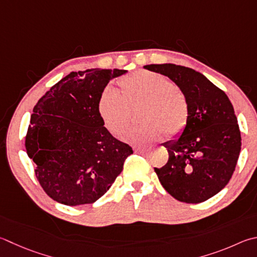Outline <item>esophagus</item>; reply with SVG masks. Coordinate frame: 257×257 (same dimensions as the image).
Here are the masks:
<instances>
[{
  "label": "esophagus",
  "mask_w": 257,
  "mask_h": 257,
  "mask_svg": "<svg viewBox=\"0 0 257 257\" xmlns=\"http://www.w3.org/2000/svg\"><path fill=\"white\" fill-rule=\"evenodd\" d=\"M134 151H135V153H138V154H142V153H145L147 151V148H145V147H135L134 148Z\"/></svg>",
  "instance_id": "obj_1"
}]
</instances>
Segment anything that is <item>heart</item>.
I'll list each match as a JSON object with an SVG mask.
<instances>
[{
  "instance_id": "b5f03b06",
  "label": "heart",
  "mask_w": 257,
  "mask_h": 257,
  "mask_svg": "<svg viewBox=\"0 0 257 257\" xmlns=\"http://www.w3.org/2000/svg\"><path fill=\"white\" fill-rule=\"evenodd\" d=\"M121 93L104 88L97 103L102 123L113 136H119L130 120V108L143 105V123L125 130L121 138L133 145H145L164 136L173 138L184 132L189 121L188 97L169 77L160 73L139 71L119 80Z\"/></svg>"
}]
</instances>
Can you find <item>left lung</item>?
<instances>
[{"instance_id": "left-lung-1", "label": "left lung", "mask_w": 257, "mask_h": 257, "mask_svg": "<svg viewBox=\"0 0 257 257\" xmlns=\"http://www.w3.org/2000/svg\"><path fill=\"white\" fill-rule=\"evenodd\" d=\"M144 67L170 77L190 106L184 132L163 144L169 161L155 167L158 180L181 202L206 201L225 188L238 161L241 137L234 106L225 92L192 68L175 64Z\"/></svg>"}]
</instances>
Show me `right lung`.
I'll list each match as a JSON object with an SVG mask.
<instances>
[{"label": "right lung", "instance_id": "obj_1", "mask_svg": "<svg viewBox=\"0 0 257 257\" xmlns=\"http://www.w3.org/2000/svg\"><path fill=\"white\" fill-rule=\"evenodd\" d=\"M124 69L72 72L35 105L26 136L27 154L49 197L66 206L95 202L110 189L133 154L102 123L97 103Z\"/></svg>", "mask_w": 257, "mask_h": 257}]
</instances>
